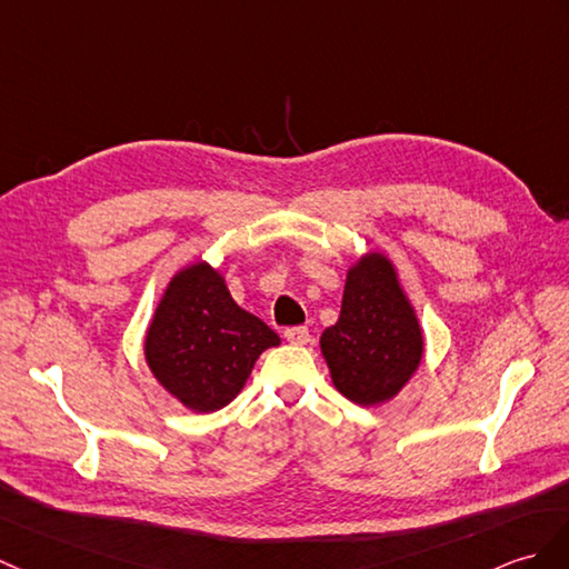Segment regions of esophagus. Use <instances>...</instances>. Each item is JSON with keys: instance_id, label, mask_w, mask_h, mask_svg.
Listing matches in <instances>:
<instances>
[{"instance_id": "1", "label": "esophagus", "mask_w": 569, "mask_h": 569, "mask_svg": "<svg viewBox=\"0 0 569 569\" xmlns=\"http://www.w3.org/2000/svg\"><path fill=\"white\" fill-rule=\"evenodd\" d=\"M283 337L290 341V345H296V347H306L308 341H310V332L306 327H288L286 332H283Z\"/></svg>"}]
</instances>
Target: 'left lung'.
Here are the masks:
<instances>
[{
	"label": "left lung",
	"mask_w": 569,
	"mask_h": 569,
	"mask_svg": "<svg viewBox=\"0 0 569 569\" xmlns=\"http://www.w3.org/2000/svg\"><path fill=\"white\" fill-rule=\"evenodd\" d=\"M425 329L388 254L371 249L347 269L337 325L320 337L335 388L361 407L398 398L425 359Z\"/></svg>",
	"instance_id": "left-lung-1"
}]
</instances>
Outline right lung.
I'll list each match as a JSON object with an SVG mask.
<instances>
[{"label":"right lung","instance_id":"obj_1","mask_svg":"<svg viewBox=\"0 0 569 569\" xmlns=\"http://www.w3.org/2000/svg\"><path fill=\"white\" fill-rule=\"evenodd\" d=\"M281 339L232 300L224 273L198 259L171 276L144 332L152 378L196 415L218 412L242 392L259 356Z\"/></svg>","mask_w":569,"mask_h":569}]
</instances>
